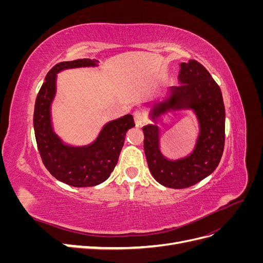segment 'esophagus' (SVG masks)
Instances as JSON below:
<instances>
[{"label": "esophagus", "instance_id": "obj_1", "mask_svg": "<svg viewBox=\"0 0 263 263\" xmlns=\"http://www.w3.org/2000/svg\"><path fill=\"white\" fill-rule=\"evenodd\" d=\"M134 118H135V123H136V126L139 127L142 125V123L145 122V113L142 112L141 109H136L134 112Z\"/></svg>", "mask_w": 263, "mask_h": 263}]
</instances>
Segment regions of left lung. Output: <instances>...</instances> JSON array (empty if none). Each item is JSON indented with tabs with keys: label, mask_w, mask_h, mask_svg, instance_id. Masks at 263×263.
Listing matches in <instances>:
<instances>
[{
	"label": "left lung",
	"mask_w": 263,
	"mask_h": 263,
	"mask_svg": "<svg viewBox=\"0 0 263 263\" xmlns=\"http://www.w3.org/2000/svg\"><path fill=\"white\" fill-rule=\"evenodd\" d=\"M179 85L171 86V97L157 102L151 119L174 110L193 109L200 124V134L192 154L179 160H169L159 147V128L142 127L144 149L149 170L157 182L171 189H185L202 181L217 168L225 146V106L221 91L200 62H182Z\"/></svg>",
	"instance_id": "1"
}]
</instances>
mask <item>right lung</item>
<instances>
[{
    "label": "right lung",
    "mask_w": 263,
    "mask_h": 263,
    "mask_svg": "<svg viewBox=\"0 0 263 263\" xmlns=\"http://www.w3.org/2000/svg\"><path fill=\"white\" fill-rule=\"evenodd\" d=\"M98 60L77 59L57 63L45 78L34 110V129L38 151L46 169L55 179L76 187L94 186L108 179L118 161L126 132L135 127L127 114L108 122L91 145L73 147L63 144L52 129L50 107L55 94L57 73L62 70L94 67Z\"/></svg>",
    "instance_id": "1"
}]
</instances>
